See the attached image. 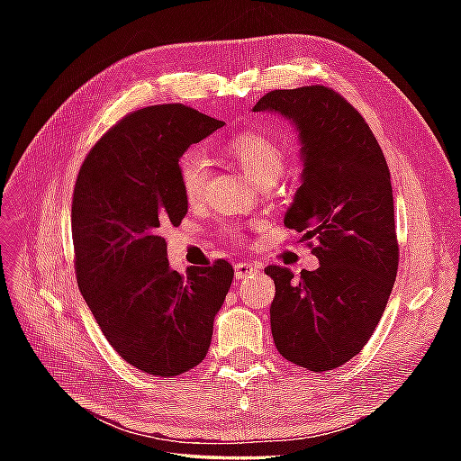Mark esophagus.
<instances>
[{
	"label": "esophagus",
	"instance_id": "1",
	"mask_svg": "<svg viewBox=\"0 0 461 461\" xmlns=\"http://www.w3.org/2000/svg\"><path fill=\"white\" fill-rule=\"evenodd\" d=\"M259 271V267L258 266H253V263H238L236 266V279L240 281V279H243V277H248V276H253V273H258Z\"/></svg>",
	"mask_w": 461,
	"mask_h": 461
}]
</instances>
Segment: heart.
I'll use <instances>...</instances> for the list:
<instances>
[{"label": "heart", "instance_id": "obj_1", "mask_svg": "<svg viewBox=\"0 0 461 461\" xmlns=\"http://www.w3.org/2000/svg\"><path fill=\"white\" fill-rule=\"evenodd\" d=\"M228 150L238 160L241 170L256 184L277 180L283 174V168H285V154H283L281 146L276 140L267 139V136L241 132L230 140ZM178 176L185 198L190 202L200 200L210 176L208 158L200 150H188L178 162ZM225 231L231 240L241 238L236 225H230Z\"/></svg>", "mask_w": 461, "mask_h": 461}]
</instances>
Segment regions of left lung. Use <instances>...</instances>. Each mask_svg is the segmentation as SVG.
<instances>
[{"label":"left lung","mask_w":461,"mask_h":461,"mask_svg":"<svg viewBox=\"0 0 461 461\" xmlns=\"http://www.w3.org/2000/svg\"><path fill=\"white\" fill-rule=\"evenodd\" d=\"M295 126L301 185L285 225L315 241L321 266H269L276 281L271 332L281 357L312 372L357 357L375 332L394 287L398 243L390 172L370 126L327 86L271 91L253 106Z\"/></svg>","instance_id":"1"}]
</instances>
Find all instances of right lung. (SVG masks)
Listing matches in <instances>:
<instances>
[{
    "label": "right lung",
    "mask_w": 461,
    "mask_h": 461,
    "mask_svg": "<svg viewBox=\"0 0 461 461\" xmlns=\"http://www.w3.org/2000/svg\"><path fill=\"white\" fill-rule=\"evenodd\" d=\"M221 126L184 104L146 106L114 124L77 176V283L113 348L154 376H178L208 355L233 279L223 259L180 276L160 236L188 212L182 154Z\"/></svg>",
    "instance_id": "right-lung-1"
}]
</instances>
